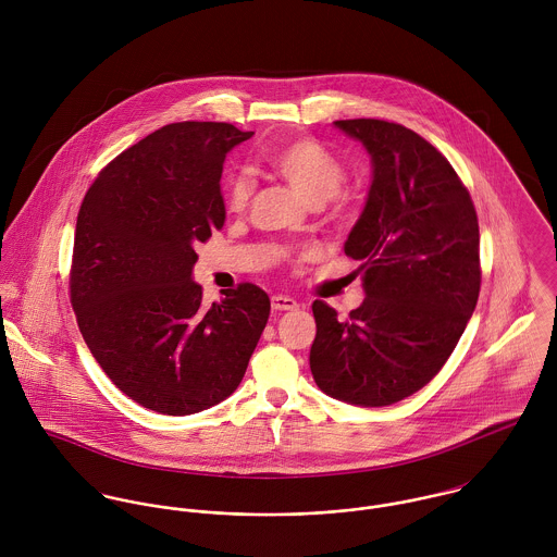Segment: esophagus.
<instances>
[{
    "mask_svg": "<svg viewBox=\"0 0 557 557\" xmlns=\"http://www.w3.org/2000/svg\"><path fill=\"white\" fill-rule=\"evenodd\" d=\"M272 309L274 311H296L298 309V302L292 298V296H272Z\"/></svg>",
    "mask_w": 557,
    "mask_h": 557,
    "instance_id": "1",
    "label": "esophagus"
}]
</instances>
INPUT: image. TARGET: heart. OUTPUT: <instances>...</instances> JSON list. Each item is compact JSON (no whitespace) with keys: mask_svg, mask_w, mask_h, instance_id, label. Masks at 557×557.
<instances>
[{"mask_svg":"<svg viewBox=\"0 0 557 557\" xmlns=\"http://www.w3.org/2000/svg\"><path fill=\"white\" fill-rule=\"evenodd\" d=\"M268 166L311 208L330 201L345 182L343 162L313 139H294L276 146L268 154ZM250 193L252 182L246 175H232L225 184L227 210L242 212L248 206Z\"/></svg>","mask_w":557,"mask_h":557,"instance_id":"1","label":"heart"}]
</instances>
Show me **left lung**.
Wrapping results in <instances>:
<instances>
[{
    "label": "left lung",
    "mask_w": 557,
    "mask_h": 557,
    "mask_svg": "<svg viewBox=\"0 0 557 557\" xmlns=\"http://www.w3.org/2000/svg\"><path fill=\"white\" fill-rule=\"evenodd\" d=\"M371 157L364 210L345 239L362 261L364 302L338 319L313 302L311 373L327 397L384 407L446 364L480 292V234L459 175L429 141L384 120H338Z\"/></svg>",
    "instance_id": "1"
}]
</instances>
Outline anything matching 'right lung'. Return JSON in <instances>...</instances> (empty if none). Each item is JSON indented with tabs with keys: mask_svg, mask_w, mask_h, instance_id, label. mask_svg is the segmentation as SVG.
Returning <instances> with one entry per match:
<instances>
[{
	"mask_svg": "<svg viewBox=\"0 0 557 557\" xmlns=\"http://www.w3.org/2000/svg\"><path fill=\"white\" fill-rule=\"evenodd\" d=\"M255 133L223 122L162 126L89 186L75 232L71 302L107 377L166 416L234 395L270 315L242 283L203 307L195 244L225 225L223 162Z\"/></svg>",
	"mask_w": 557,
	"mask_h": 557,
	"instance_id": "right-lung-1",
	"label": "right lung"
}]
</instances>
